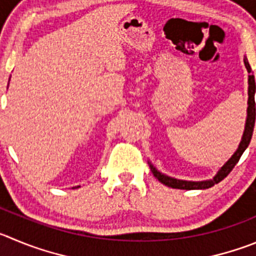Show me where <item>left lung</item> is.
<instances>
[{
	"instance_id": "left-lung-1",
	"label": "left lung",
	"mask_w": 256,
	"mask_h": 256,
	"mask_svg": "<svg viewBox=\"0 0 256 256\" xmlns=\"http://www.w3.org/2000/svg\"><path fill=\"white\" fill-rule=\"evenodd\" d=\"M245 66H246L249 73L252 72V66H250L248 59H245ZM255 80L254 76L250 74L249 76V101H248V118H246V125H245V131H244L242 140H241L240 145H238V150H236L235 154L231 156L230 160L222 166L218 170V173L214 176V179L211 180H204V182H188V180H179V179L170 178L168 176H164L160 172H158L154 166L150 164V168H152V174H154L155 178H158V180L163 184L168 186V187L176 188V190H206V188H211L212 186L217 184L225 179L226 176L230 174V172L232 170L234 166L238 164V162L240 160L241 155L245 152L248 146L250 144V140H252V131H254V125H255Z\"/></svg>"
}]
</instances>
